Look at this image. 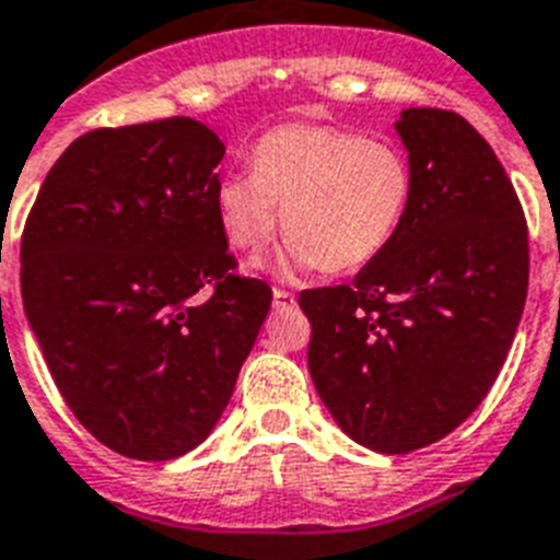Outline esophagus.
Returning a JSON list of instances; mask_svg holds the SVG:
<instances>
[{
	"mask_svg": "<svg viewBox=\"0 0 560 560\" xmlns=\"http://www.w3.org/2000/svg\"><path fill=\"white\" fill-rule=\"evenodd\" d=\"M271 300H275V308H291L294 303H298V300H294V294H291V291H283V289H275Z\"/></svg>",
	"mask_w": 560,
	"mask_h": 560,
	"instance_id": "1",
	"label": "esophagus"
}]
</instances>
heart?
Masks as SVG:
<instances>
[{"mask_svg": "<svg viewBox=\"0 0 560 560\" xmlns=\"http://www.w3.org/2000/svg\"><path fill=\"white\" fill-rule=\"evenodd\" d=\"M409 202L412 168L400 148L329 125L275 128L254 148V171L217 188L220 225L240 252L266 246L283 208L280 271L366 266L395 240Z\"/></svg>", "mask_w": 560, "mask_h": 560, "instance_id": "1", "label": "heart"}]
</instances>
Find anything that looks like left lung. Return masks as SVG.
<instances>
[{"mask_svg":"<svg viewBox=\"0 0 560 560\" xmlns=\"http://www.w3.org/2000/svg\"><path fill=\"white\" fill-rule=\"evenodd\" d=\"M412 202L349 285L308 289V372L346 435L383 455L441 441L478 409L529 285L524 208L495 151L455 110L406 108Z\"/></svg>","mask_w":560,"mask_h":560,"instance_id":"left-lung-1","label":"left lung"}]
</instances>
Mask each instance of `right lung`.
I'll return each mask as SVG.
<instances>
[{
  "label": "right lung",
  "mask_w": 560,
  "mask_h": 560,
  "mask_svg": "<svg viewBox=\"0 0 560 560\" xmlns=\"http://www.w3.org/2000/svg\"><path fill=\"white\" fill-rule=\"evenodd\" d=\"M225 145L197 119L100 128L65 148L22 234V306L82 427L137 460L200 446L271 306L231 275Z\"/></svg>",
  "instance_id": "right-lung-1"
}]
</instances>
